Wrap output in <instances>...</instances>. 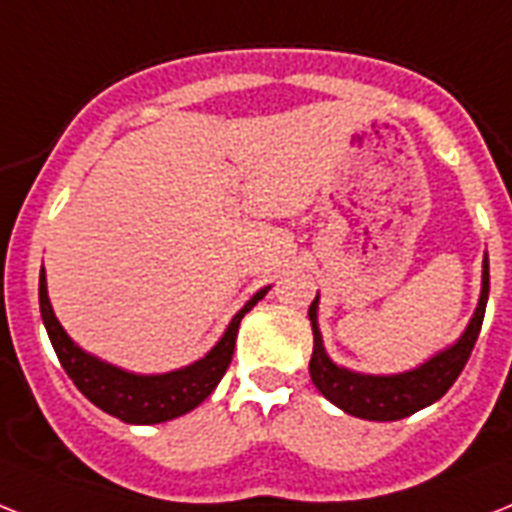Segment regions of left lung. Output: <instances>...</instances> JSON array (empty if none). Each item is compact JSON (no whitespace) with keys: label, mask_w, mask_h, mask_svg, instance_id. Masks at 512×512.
I'll return each mask as SVG.
<instances>
[{"label":"left lung","mask_w":512,"mask_h":512,"mask_svg":"<svg viewBox=\"0 0 512 512\" xmlns=\"http://www.w3.org/2000/svg\"><path fill=\"white\" fill-rule=\"evenodd\" d=\"M486 299H489V255H484V270H481V297L479 307L473 313L471 323L463 331L458 342L447 350L436 352L431 360L413 368V371L394 373V376H371V373L347 371L336 365L326 355L323 336L318 331V297L307 310L313 323V357H310V378L318 386V392L344 413L365 418V421H400L407 415L418 413L429 407L439 397L447 394L458 376L463 373L465 363L473 352V344L479 339L481 323H484Z\"/></svg>","instance_id":"8db88e82"}]
</instances>
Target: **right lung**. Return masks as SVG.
<instances>
[{
	"mask_svg": "<svg viewBox=\"0 0 512 512\" xmlns=\"http://www.w3.org/2000/svg\"><path fill=\"white\" fill-rule=\"evenodd\" d=\"M270 286L260 289L247 305L234 315V321L228 323L226 334L220 336V342L207 352L202 360L178 368L170 373H155V376H141V373H128L118 365H110L99 357L83 352L60 326L47 294V276L41 268L39 276V307L41 321L47 326L49 342L60 357V365L70 376V381L81 389L86 400H91L99 410L115 415L126 423H162L173 421L178 415L189 413L199 402H205L213 394L215 386L226 373L231 357H234L236 334L239 323L260 299L268 294Z\"/></svg>",
	"mask_w": 512,
	"mask_h": 512,
	"instance_id": "right-lung-1",
	"label": "right lung"
}]
</instances>
